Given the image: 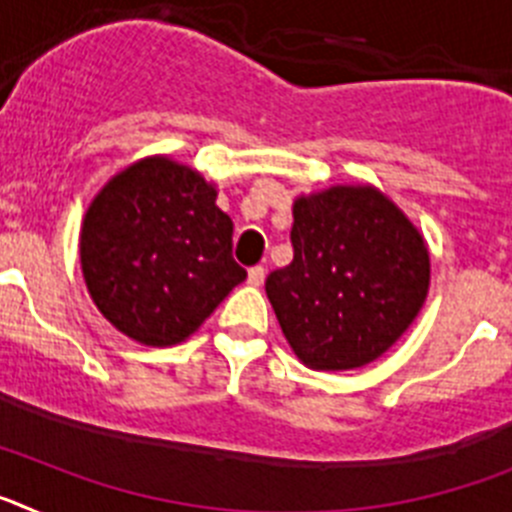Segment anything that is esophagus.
Here are the masks:
<instances>
[{
  "label": "esophagus",
  "mask_w": 512,
  "mask_h": 512,
  "mask_svg": "<svg viewBox=\"0 0 512 512\" xmlns=\"http://www.w3.org/2000/svg\"><path fill=\"white\" fill-rule=\"evenodd\" d=\"M264 277H266L264 266H251V269H248V284H253V287L264 284Z\"/></svg>",
  "instance_id": "34e87169"
}]
</instances>
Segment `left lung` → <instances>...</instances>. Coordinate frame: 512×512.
I'll return each instance as SVG.
<instances>
[{
  "instance_id": "1",
  "label": "left lung",
  "mask_w": 512,
  "mask_h": 512,
  "mask_svg": "<svg viewBox=\"0 0 512 512\" xmlns=\"http://www.w3.org/2000/svg\"><path fill=\"white\" fill-rule=\"evenodd\" d=\"M295 259L266 295L297 359L318 372L359 369L410 328L431 284V256L405 212L374 187L297 197Z\"/></svg>"
}]
</instances>
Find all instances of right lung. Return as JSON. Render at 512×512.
I'll list each match as a JSON object with an SVG mask.
<instances>
[{
  "label": "right lung",
  "mask_w": 512,
  "mask_h": 512,
  "mask_svg": "<svg viewBox=\"0 0 512 512\" xmlns=\"http://www.w3.org/2000/svg\"><path fill=\"white\" fill-rule=\"evenodd\" d=\"M217 189L166 156L104 184L84 215L79 256L94 305L120 333L174 346L200 328L246 269Z\"/></svg>",
  "instance_id": "obj_1"
}]
</instances>
